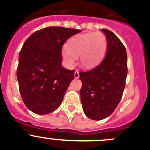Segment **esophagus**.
I'll list each match as a JSON object with an SVG mask.
<instances>
[{"instance_id":"esophagus-1","label":"esophagus","mask_w":150,"mask_h":150,"mask_svg":"<svg viewBox=\"0 0 150 150\" xmlns=\"http://www.w3.org/2000/svg\"><path fill=\"white\" fill-rule=\"evenodd\" d=\"M74 77H75V78H79V72H78V71H75V73H74Z\"/></svg>"}]
</instances>
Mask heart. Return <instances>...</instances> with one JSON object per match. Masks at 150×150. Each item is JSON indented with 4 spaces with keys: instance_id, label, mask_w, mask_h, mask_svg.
<instances>
[{
    "instance_id": "b5f03b06",
    "label": "heart",
    "mask_w": 150,
    "mask_h": 150,
    "mask_svg": "<svg viewBox=\"0 0 150 150\" xmlns=\"http://www.w3.org/2000/svg\"><path fill=\"white\" fill-rule=\"evenodd\" d=\"M107 48V39L102 33H82L73 36L63 52V59L69 66L72 65L75 57L79 56L83 68H93L102 60Z\"/></svg>"
}]
</instances>
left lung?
Here are the masks:
<instances>
[{"mask_svg": "<svg viewBox=\"0 0 150 150\" xmlns=\"http://www.w3.org/2000/svg\"><path fill=\"white\" fill-rule=\"evenodd\" d=\"M101 30L107 39L106 55L96 67L79 72L83 110L93 120L107 118L114 111L122 98L128 72L127 54L122 42L108 30Z\"/></svg>", "mask_w": 150, "mask_h": 150, "instance_id": "obj_1", "label": "left lung"}]
</instances>
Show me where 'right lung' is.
Listing matches in <instances>:
<instances>
[{"label": "right lung", "instance_id": "obj_1", "mask_svg": "<svg viewBox=\"0 0 150 150\" xmlns=\"http://www.w3.org/2000/svg\"><path fill=\"white\" fill-rule=\"evenodd\" d=\"M81 30L48 27L34 32L24 43L18 57L17 79L26 107L43 115L60 107L74 79V70L62 67V46Z\"/></svg>", "mask_w": 150, "mask_h": 150}]
</instances>
